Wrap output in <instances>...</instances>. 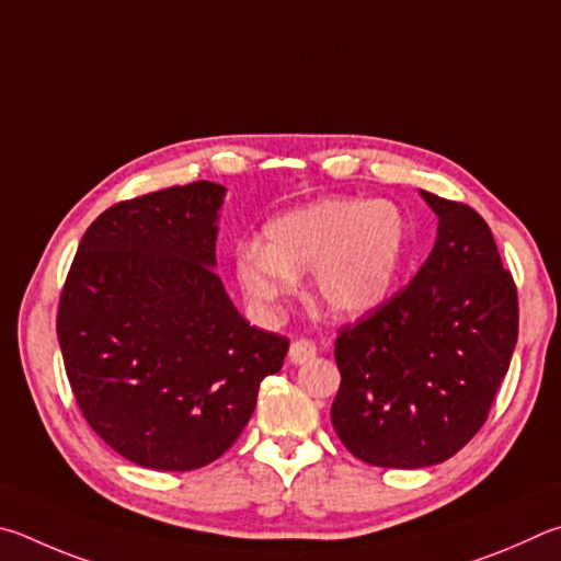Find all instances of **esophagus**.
<instances>
[{"mask_svg": "<svg viewBox=\"0 0 561 561\" xmlns=\"http://www.w3.org/2000/svg\"><path fill=\"white\" fill-rule=\"evenodd\" d=\"M316 355H318V345L310 337L296 340L290 345V352H288V357H290L293 365H302V362H308V359H312Z\"/></svg>", "mask_w": 561, "mask_h": 561, "instance_id": "34e87169", "label": "esophagus"}]
</instances>
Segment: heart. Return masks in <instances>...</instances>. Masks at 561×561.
<instances>
[{"mask_svg": "<svg viewBox=\"0 0 561 561\" xmlns=\"http://www.w3.org/2000/svg\"><path fill=\"white\" fill-rule=\"evenodd\" d=\"M265 245L241 243L233 255L243 296L265 316L312 271L316 300L335 318L367 316L387 300L407 249V221L391 202L328 196L265 224Z\"/></svg>", "mask_w": 561, "mask_h": 561, "instance_id": "obj_1", "label": "heart"}]
</instances>
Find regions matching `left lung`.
I'll return each instance as SVG.
<instances>
[{"label":"left lung","mask_w":561,"mask_h":561,"mask_svg":"<svg viewBox=\"0 0 561 561\" xmlns=\"http://www.w3.org/2000/svg\"><path fill=\"white\" fill-rule=\"evenodd\" d=\"M421 194L438 214L434 251L409 286L335 340L332 426L379 468L456 456L485 424L517 342V286L490 226L463 202Z\"/></svg>","instance_id":"obj_1"}]
</instances>
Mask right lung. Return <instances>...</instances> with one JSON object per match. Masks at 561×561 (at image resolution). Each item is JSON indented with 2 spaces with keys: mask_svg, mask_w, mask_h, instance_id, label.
I'll list each match as a JSON object with an SVG mask.
<instances>
[{
  "mask_svg": "<svg viewBox=\"0 0 561 561\" xmlns=\"http://www.w3.org/2000/svg\"><path fill=\"white\" fill-rule=\"evenodd\" d=\"M224 186H167L105 209L58 300L68 385L98 436L152 470L224 456L288 340L245 322L216 275Z\"/></svg>",
  "mask_w": 561,
  "mask_h": 561,
  "instance_id": "add662e5",
  "label": "right lung"
}]
</instances>
